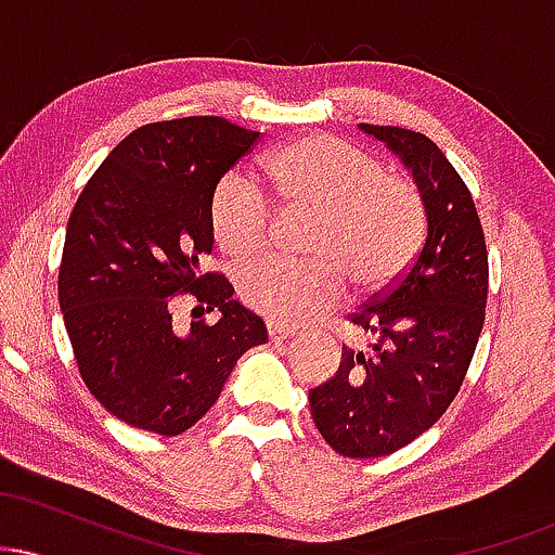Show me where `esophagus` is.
I'll list each match as a JSON object with an SVG mask.
<instances>
[{
	"label": "esophagus",
	"instance_id": "1",
	"mask_svg": "<svg viewBox=\"0 0 555 555\" xmlns=\"http://www.w3.org/2000/svg\"><path fill=\"white\" fill-rule=\"evenodd\" d=\"M295 336V328L292 326H284V323L279 321H269V339L271 341H286Z\"/></svg>",
	"mask_w": 555,
	"mask_h": 555
}]
</instances>
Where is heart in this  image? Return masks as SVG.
Instances as JSON below:
<instances>
[{
    "label": "heart",
    "instance_id": "1",
    "mask_svg": "<svg viewBox=\"0 0 555 555\" xmlns=\"http://www.w3.org/2000/svg\"><path fill=\"white\" fill-rule=\"evenodd\" d=\"M273 201L286 214L315 211L308 232L310 258L271 256L240 271V295L258 313L302 323L328 313L347 295L384 289L412 258L428 229L420 190L347 140L313 135L284 145L263 164ZM276 211L266 190L232 169L211 195L214 237L232 256L269 245Z\"/></svg>",
    "mask_w": 555,
    "mask_h": 555
}]
</instances>
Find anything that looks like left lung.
<instances>
[{
  "label": "left lung",
  "mask_w": 555,
  "mask_h": 555,
  "mask_svg": "<svg viewBox=\"0 0 555 555\" xmlns=\"http://www.w3.org/2000/svg\"><path fill=\"white\" fill-rule=\"evenodd\" d=\"M412 171L428 237L410 269L358 313L367 349H341L339 371L310 388L315 428L341 456L373 460L415 441L460 393L488 302V250L460 171L423 132L360 125Z\"/></svg>",
  "instance_id": "left-lung-1"
}]
</instances>
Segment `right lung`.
Segmentation results:
<instances>
[{"label": "right lung", "instance_id": "right-lung-1", "mask_svg": "<svg viewBox=\"0 0 555 555\" xmlns=\"http://www.w3.org/2000/svg\"><path fill=\"white\" fill-rule=\"evenodd\" d=\"M260 140L224 117H182L132 130L75 203L60 266V308L78 371L106 412L132 428L180 436L219 399L250 347L269 341L260 315L232 299L214 250L216 182ZM182 294L216 324L170 326Z\"/></svg>", "mask_w": 555, "mask_h": 555}]
</instances>
